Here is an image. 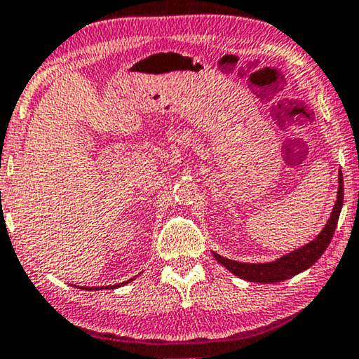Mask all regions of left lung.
I'll use <instances>...</instances> for the list:
<instances>
[{
  "label": "left lung",
  "mask_w": 359,
  "mask_h": 359,
  "mask_svg": "<svg viewBox=\"0 0 359 359\" xmlns=\"http://www.w3.org/2000/svg\"><path fill=\"white\" fill-rule=\"evenodd\" d=\"M341 205H344V176L339 175V192H337V202L332 210V215L324 226V230L319 233L316 240L311 241L306 246L296 249V251L287 254V256L277 259L273 262L267 264H246V262H236L230 261V259L218 256L214 252V256L223 267H226L231 273L238 275L243 280L256 283H277L283 282V280L292 278L293 275L303 272V270L309 269L318 259L324 254V251L332 241L334 236L337 223H339V217L341 212Z\"/></svg>",
  "instance_id": "left-lung-1"
}]
</instances>
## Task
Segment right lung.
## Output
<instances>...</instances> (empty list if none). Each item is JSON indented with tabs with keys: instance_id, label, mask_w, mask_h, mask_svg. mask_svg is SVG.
<instances>
[{
	"instance_id": "1",
	"label": "right lung",
	"mask_w": 359,
	"mask_h": 359,
	"mask_svg": "<svg viewBox=\"0 0 359 359\" xmlns=\"http://www.w3.org/2000/svg\"><path fill=\"white\" fill-rule=\"evenodd\" d=\"M128 282H131V280H128ZM128 282H124V283H128ZM124 283H118V285H111L110 288H115V287H121V285H124ZM97 290V288H95Z\"/></svg>"
}]
</instances>
